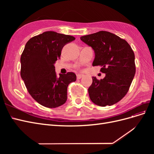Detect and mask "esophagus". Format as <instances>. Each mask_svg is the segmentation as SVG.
Wrapping results in <instances>:
<instances>
[{"mask_svg":"<svg viewBox=\"0 0 154 154\" xmlns=\"http://www.w3.org/2000/svg\"><path fill=\"white\" fill-rule=\"evenodd\" d=\"M83 76H84V75H83V74H77V79H78V80H80V79H81Z\"/></svg>","mask_w":154,"mask_h":154,"instance_id":"obj_1","label":"esophagus"}]
</instances>
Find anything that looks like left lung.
<instances>
[{"label":"left lung","mask_w":154,"mask_h":154,"mask_svg":"<svg viewBox=\"0 0 154 154\" xmlns=\"http://www.w3.org/2000/svg\"><path fill=\"white\" fill-rule=\"evenodd\" d=\"M80 39L94 49L92 66H101L105 77H92L88 89L91 100L101 106L112 105L127 94L136 73L135 55L125 40L108 31H101Z\"/></svg>","instance_id":"1"}]
</instances>
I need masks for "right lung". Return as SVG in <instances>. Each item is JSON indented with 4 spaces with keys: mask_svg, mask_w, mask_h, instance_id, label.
I'll return each mask as SVG.
<instances>
[{
    "mask_svg": "<svg viewBox=\"0 0 154 154\" xmlns=\"http://www.w3.org/2000/svg\"><path fill=\"white\" fill-rule=\"evenodd\" d=\"M74 40L72 36L46 31L26 43L20 57V76L29 94L41 105L56 108L66 102L67 87L76 76L69 72L57 78L54 64L63 46Z\"/></svg>",
    "mask_w": 154,
    "mask_h": 154,
    "instance_id": "right-lung-1",
    "label": "right lung"
}]
</instances>
